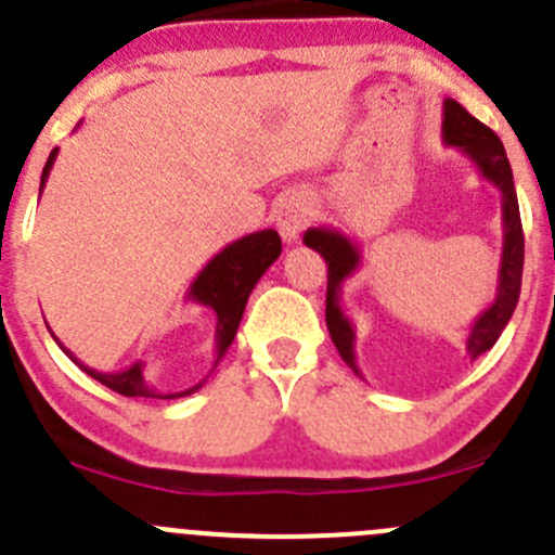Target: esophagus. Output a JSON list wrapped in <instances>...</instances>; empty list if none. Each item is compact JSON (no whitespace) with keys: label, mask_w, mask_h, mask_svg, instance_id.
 I'll return each mask as SVG.
<instances>
[{"label":"esophagus","mask_w":555,"mask_h":555,"mask_svg":"<svg viewBox=\"0 0 555 555\" xmlns=\"http://www.w3.org/2000/svg\"><path fill=\"white\" fill-rule=\"evenodd\" d=\"M313 209L304 195H287L282 204L276 206V228L282 233L284 242H295L306 225H309Z\"/></svg>","instance_id":"1"}]
</instances>
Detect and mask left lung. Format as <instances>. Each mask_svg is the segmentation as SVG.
Listing matches in <instances>:
<instances>
[{
    "label": "left lung",
    "mask_w": 555,
    "mask_h": 555,
    "mask_svg": "<svg viewBox=\"0 0 555 555\" xmlns=\"http://www.w3.org/2000/svg\"><path fill=\"white\" fill-rule=\"evenodd\" d=\"M443 142L456 147L459 153L467 155L480 171L486 182L494 184L502 193V257H500V276H496V295L486 311L475 319L473 330L467 335L469 357H480L496 344L505 324L511 322L520 295V273H524V231H520V211L516 198V184H513V169L507 160L505 147L500 137L483 122L475 120L462 104L446 99L443 102ZM304 244L324 257L327 262V319L330 338L335 349L344 357L346 365L362 378L354 357V324L349 322L344 309H340V287L346 279L360 268L362 255L349 236L333 228H309L304 233Z\"/></svg>",
    "instance_id": "obj_1"
}]
</instances>
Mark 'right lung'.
<instances>
[{"label": "right lung", "instance_id": "1", "mask_svg": "<svg viewBox=\"0 0 555 555\" xmlns=\"http://www.w3.org/2000/svg\"><path fill=\"white\" fill-rule=\"evenodd\" d=\"M55 155H59V147L50 153L48 164H44L42 179H39V190H42L44 182H48V173H50V169H53ZM279 255H282V238H279V233L273 231V228H268V231L249 233V236L238 238V242L228 244L225 249L217 251V255L206 262L204 271L195 276V282L190 284L188 298L217 313L215 367H217V362L225 357L228 346L233 344V338H236V330H238V324H242L249 293L255 289V284L260 282L262 273L273 266V260H276ZM59 346L64 349V344H59ZM64 351H66V357L75 362V365H80L82 371L88 373V376L96 378L99 384L109 386L112 391H117V395H122V397H160V400H173V397L193 395V391L201 389V384H204L201 382V384H195L193 389L177 391V395H160V391H155L153 384L144 378V362H133L131 367H126V371H117V373H99V371H93V367L82 365V362L77 360L69 349H64Z\"/></svg>", "mask_w": 555, "mask_h": 555}]
</instances>
